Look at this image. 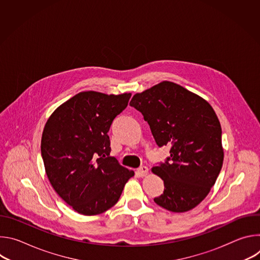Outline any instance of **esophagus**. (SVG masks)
Masks as SVG:
<instances>
[{
    "instance_id": "34e87169",
    "label": "esophagus",
    "mask_w": 260,
    "mask_h": 260,
    "mask_svg": "<svg viewBox=\"0 0 260 260\" xmlns=\"http://www.w3.org/2000/svg\"><path fill=\"white\" fill-rule=\"evenodd\" d=\"M138 173H139V175H140L141 177H145V176L148 175V168L145 167V166L140 167V168L138 169Z\"/></svg>"
}]
</instances>
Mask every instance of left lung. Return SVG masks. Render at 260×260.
Returning <instances> with one entry per match:
<instances>
[{"label": "left lung", "instance_id": "8db88e82", "mask_svg": "<svg viewBox=\"0 0 260 260\" xmlns=\"http://www.w3.org/2000/svg\"><path fill=\"white\" fill-rule=\"evenodd\" d=\"M150 125L156 144L170 146V157L151 172L164 180L154 202L171 212L196 208L210 192L223 164L221 125L202 96L171 81L136 93L131 103Z\"/></svg>", "mask_w": 260, "mask_h": 260}]
</instances>
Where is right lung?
Masks as SVG:
<instances>
[{"mask_svg": "<svg viewBox=\"0 0 260 260\" xmlns=\"http://www.w3.org/2000/svg\"><path fill=\"white\" fill-rule=\"evenodd\" d=\"M132 93L82 91L58 106L41 139L45 172L55 192L77 213L106 212L135 172L110 156L108 132Z\"/></svg>", "mask_w": 260, "mask_h": 260, "instance_id": "add662e5", "label": "right lung"}]
</instances>
